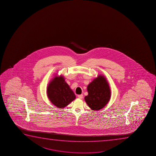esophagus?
Segmentation results:
<instances>
[{
  "label": "esophagus",
  "mask_w": 156,
  "mask_h": 156,
  "mask_svg": "<svg viewBox=\"0 0 156 156\" xmlns=\"http://www.w3.org/2000/svg\"><path fill=\"white\" fill-rule=\"evenodd\" d=\"M78 97L80 99H82V98H83V94H80V95H78Z\"/></svg>",
  "instance_id": "1"
}]
</instances>
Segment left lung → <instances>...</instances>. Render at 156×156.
I'll list each match as a JSON object with an SVG mask.
<instances>
[{
    "label": "left lung",
    "instance_id": "left-lung-1",
    "mask_svg": "<svg viewBox=\"0 0 156 156\" xmlns=\"http://www.w3.org/2000/svg\"><path fill=\"white\" fill-rule=\"evenodd\" d=\"M87 88L88 95L84 99L93 110H100L109 102L111 98V90L105 76L98 75L88 85Z\"/></svg>",
    "mask_w": 156,
    "mask_h": 156
}]
</instances>
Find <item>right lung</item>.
<instances>
[{"instance_id": "add662e5", "label": "right lung", "mask_w": 156, "mask_h": 156, "mask_svg": "<svg viewBox=\"0 0 156 156\" xmlns=\"http://www.w3.org/2000/svg\"><path fill=\"white\" fill-rule=\"evenodd\" d=\"M48 98L58 108H64L76 99V95L63 76H57L50 81L47 87Z\"/></svg>"}]
</instances>
